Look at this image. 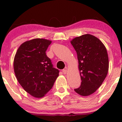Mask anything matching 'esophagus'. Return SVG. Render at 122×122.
<instances>
[{"instance_id": "1", "label": "esophagus", "mask_w": 122, "mask_h": 122, "mask_svg": "<svg viewBox=\"0 0 122 122\" xmlns=\"http://www.w3.org/2000/svg\"><path fill=\"white\" fill-rule=\"evenodd\" d=\"M62 72H63V74H66L67 72V68H66V69H63V70H62Z\"/></svg>"}]
</instances>
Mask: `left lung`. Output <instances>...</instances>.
Masks as SVG:
<instances>
[{
  "instance_id": "1",
  "label": "left lung",
  "mask_w": 122,
  "mask_h": 122,
  "mask_svg": "<svg viewBox=\"0 0 122 122\" xmlns=\"http://www.w3.org/2000/svg\"><path fill=\"white\" fill-rule=\"evenodd\" d=\"M71 44L77 52L81 80L74 91L83 96H89L100 87L107 74L106 48L100 40L90 34L75 38Z\"/></svg>"
}]
</instances>
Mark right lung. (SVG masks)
<instances>
[{
    "instance_id": "right-lung-1",
    "label": "right lung",
    "mask_w": 122,
    "mask_h": 122,
    "mask_svg": "<svg viewBox=\"0 0 122 122\" xmlns=\"http://www.w3.org/2000/svg\"><path fill=\"white\" fill-rule=\"evenodd\" d=\"M51 41L32 39L23 43L15 54L13 68L23 89L35 97L44 96L53 87L59 75L46 55Z\"/></svg>"
}]
</instances>
